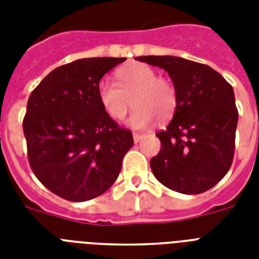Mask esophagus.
<instances>
[{"instance_id": "34e87169", "label": "esophagus", "mask_w": 259, "mask_h": 259, "mask_svg": "<svg viewBox=\"0 0 259 259\" xmlns=\"http://www.w3.org/2000/svg\"><path fill=\"white\" fill-rule=\"evenodd\" d=\"M133 140H134V142H136V144H137V142H140L142 140V134L133 133Z\"/></svg>"}]
</instances>
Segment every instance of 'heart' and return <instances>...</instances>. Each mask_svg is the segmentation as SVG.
Returning <instances> with one entry per match:
<instances>
[{
	"mask_svg": "<svg viewBox=\"0 0 259 259\" xmlns=\"http://www.w3.org/2000/svg\"><path fill=\"white\" fill-rule=\"evenodd\" d=\"M118 86L107 79L98 83V99L102 107L115 121L129 113L132 101L137 109L129 118L133 129L144 130L160 119L168 121L176 111L177 95L172 83L157 76L152 67L136 63L117 72Z\"/></svg>",
	"mask_w": 259,
	"mask_h": 259,
	"instance_id": "heart-1",
	"label": "heart"
}]
</instances>
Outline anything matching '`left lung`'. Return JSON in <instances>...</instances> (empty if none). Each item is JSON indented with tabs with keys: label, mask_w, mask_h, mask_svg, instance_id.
<instances>
[{
	"label": "left lung",
	"mask_w": 259,
	"mask_h": 259,
	"mask_svg": "<svg viewBox=\"0 0 259 259\" xmlns=\"http://www.w3.org/2000/svg\"><path fill=\"white\" fill-rule=\"evenodd\" d=\"M137 60L166 71L177 95L172 121L156 134L161 149L150 160L154 177L185 195L208 191L226 176L234 158L238 110L233 87L213 68L184 58Z\"/></svg>",
	"instance_id": "obj_1"
}]
</instances>
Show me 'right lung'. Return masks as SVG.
I'll return each mask as SVG.
<instances>
[{
  "mask_svg": "<svg viewBox=\"0 0 259 259\" xmlns=\"http://www.w3.org/2000/svg\"><path fill=\"white\" fill-rule=\"evenodd\" d=\"M125 58H87L51 71L32 91L22 129L30 168L51 192L70 201L99 196L117 180L133 146L111 119L98 83Z\"/></svg>",
  "mask_w": 259,
  "mask_h": 259,
  "instance_id": "right-lung-1",
  "label": "right lung"
}]
</instances>
